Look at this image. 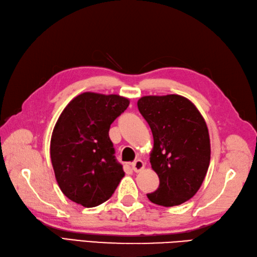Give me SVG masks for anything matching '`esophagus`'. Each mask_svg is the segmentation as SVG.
Wrapping results in <instances>:
<instances>
[{
  "label": "esophagus",
  "instance_id": "1",
  "mask_svg": "<svg viewBox=\"0 0 257 257\" xmlns=\"http://www.w3.org/2000/svg\"><path fill=\"white\" fill-rule=\"evenodd\" d=\"M131 168H133V170L136 173H138V172H140V171L145 169V162H143V161L140 160V159H137L135 162L131 163Z\"/></svg>",
  "mask_w": 257,
  "mask_h": 257
}]
</instances>
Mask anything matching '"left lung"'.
I'll return each mask as SVG.
<instances>
[{
    "mask_svg": "<svg viewBox=\"0 0 257 257\" xmlns=\"http://www.w3.org/2000/svg\"><path fill=\"white\" fill-rule=\"evenodd\" d=\"M138 109L151 128L150 163L160 180L147 194L153 204L173 207L198 192L210 163V139L204 117L181 95L143 96Z\"/></svg>",
    "mask_w": 257,
    "mask_h": 257,
    "instance_id": "obj_1",
    "label": "left lung"
}]
</instances>
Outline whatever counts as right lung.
<instances>
[{
    "label": "right lung",
    "instance_id": "obj_1",
    "mask_svg": "<svg viewBox=\"0 0 257 257\" xmlns=\"http://www.w3.org/2000/svg\"><path fill=\"white\" fill-rule=\"evenodd\" d=\"M128 106L129 99L119 95L85 92L57 120L50 141L52 168L62 193L76 204H103L124 176L108 131Z\"/></svg>",
    "mask_w": 257,
    "mask_h": 257
}]
</instances>
